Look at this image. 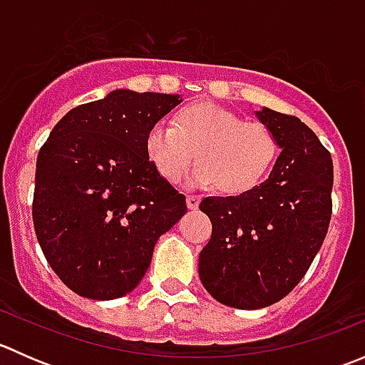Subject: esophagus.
I'll return each mask as SVG.
<instances>
[{
  "instance_id": "1",
  "label": "esophagus",
  "mask_w": 365,
  "mask_h": 365,
  "mask_svg": "<svg viewBox=\"0 0 365 365\" xmlns=\"http://www.w3.org/2000/svg\"><path fill=\"white\" fill-rule=\"evenodd\" d=\"M187 208H190V210H196L197 206H200V201H201V197L200 196H187Z\"/></svg>"
}]
</instances>
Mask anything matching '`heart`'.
Instances as JSON below:
<instances>
[{
  "label": "heart",
  "instance_id": "heart-1",
  "mask_svg": "<svg viewBox=\"0 0 365 365\" xmlns=\"http://www.w3.org/2000/svg\"><path fill=\"white\" fill-rule=\"evenodd\" d=\"M146 153L168 182L176 183L187 165L197 159L183 185L215 183L220 192L242 194L267 176L277 157V141L264 125L242 121L215 104H194L159 121L146 134Z\"/></svg>",
  "mask_w": 365,
  "mask_h": 365
}]
</instances>
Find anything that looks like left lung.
<instances>
[{
  "mask_svg": "<svg viewBox=\"0 0 365 365\" xmlns=\"http://www.w3.org/2000/svg\"><path fill=\"white\" fill-rule=\"evenodd\" d=\"M256 118L281 153L270 176L240 196L201 201L212 237L200 279L217 302L261 309L284 298L311 267L332 215V157L297 116L263 108Z\"/></svg>",
  "mask_w": 365,
  "mask_h": 365,
  "instance_id": "obj_1",
  "label": "left lung"
}]
</instances>
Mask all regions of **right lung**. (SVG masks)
I'll use <instances>...</instances> for the list:
<instances>
[{"label": "right lung", "instance_id": "add662e5", "mask_svg": "<svg viewBox=\"0 0 365 365\" xmlns=\"http://www.w3.org/2000/svg\"><path fill=\"white\" fill-rule=\"evenodd\" d=\"M182 95L113 90L77 106L38 152L33 224L54 274L91 300L141 282L157 240L187 212L185 196L146 153L150 128Z\"/></svg>", "mask_w": 365, "mask_h": 365}]
</instances>
